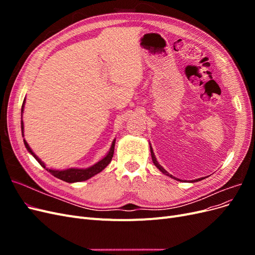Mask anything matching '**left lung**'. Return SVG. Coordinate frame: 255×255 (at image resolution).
I'll list each match as a JSON object with an SVG mask.
<instances>
[{
	"label": "left lung",
	"mask_w": 255,
	"mask_h": 255,
	"mask_svg": "<svg viewBox=\"0 0 255 255\" xmlns=\"http://www.w3.org/2000/svg\"><path fill=\"white\" fill-rule=\"evenodd\" d=\"M149 144H150V143H149ZM150 151H151V157H152V160H153V164L155 165V167H156L157 169H159L160 172H163L164 174H166V175H168V176L172 177V179H174V180H176V181H181L180 179H177V177H174V176H173V175H171L170 173H168V172L165 170V169L159 165V163H158L157 159H156V157H155V154H154V152H153V149H152L151 144H150ZM203 179H204V177H201V179H197V180H194V181H191V182H199V181H201V180H203Z\"/></svg>",
	"instance_id": "obj_1"
}]
</instances>
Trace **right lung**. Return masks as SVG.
Returning a JSON list of instances; mask_svg holds the SVG:
<instances>
[{"label": "right lung", "mask_w": 255, "mask_h": 255, "mask_svg": "<svg viewBox=\"0 0 255 255\" xmlns=\"http://www.w3.org/2000/svg\"><path fill=\"white\" fill-rule=\"evenodd\" d=\"M24 105H25V99H24V101H23L22 109H21V130H22L23 137H24V123H23L22 116H23V112H24ZM23 141H24V145H25L26 150L30 154H32V155L35 157V159L45 169V170L49 171L52 175L57 177V179H59L61 181H65L67 183L86 181V180L90 179V177L95 176L96 174L104 170V169L107 167V165H109L112 161V158L114 155V150H115V143H116V139H114L112 142V145H111V149L109 152H107L106 155L101 160H99L98 163H96L95 165H92L88 168H69V169H63V170H56V169H49L45 167V164L36 155V154L33 152V150L30 149V146L28 145L26 140L23 139Z\"/></svg>", "instance_id": "right-lung-1"}]
</instances>
